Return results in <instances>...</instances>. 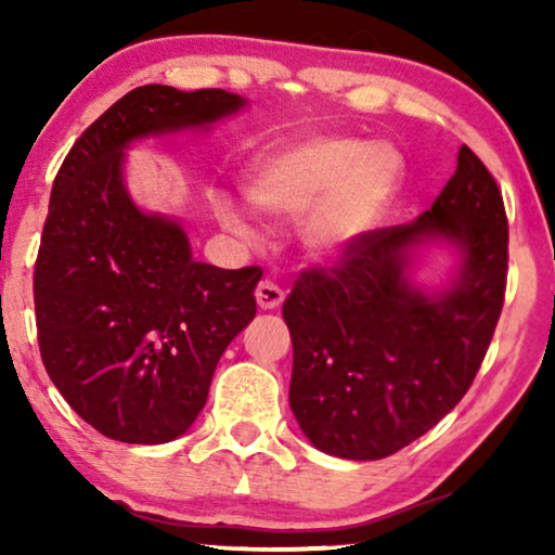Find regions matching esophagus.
<instances>
[{
	"label": "esophagus",
	"mask_w": 555,
	"mask_h": 555,
	"mask_svg": "<svg viewBox=\"0 0 555 555\" xmlns=\"http://www.w3.org/2000/svg\"><path fill=\"white\" fill-rule=\"evenodd\" d=\"M255 298H257V306H260L262 310H275V308L283 306L285 293L280 291L275 283H270V280H262V283L257 285Z\"/></svg>",
	"instance_id": "1"
}]
</instances>
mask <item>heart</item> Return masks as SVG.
Listing matches in <instances>:
<instances>
[{"mask_svg":"<svg viewBox=\"0 0 555 555\" xmlns=\"http://www.w3.org/2000/svg\"><path fill=\"white\" fill-rule=\"evenodd\" d=\"M401 173V156L389 143H363L353 135H310L257 158L247 179V199L272 219H298L302 240L315 255L351 247L389 202ZM219 217L234 230L242 219L230 204Z\"/></svg>","mask_w":555,"mask_h":555,"instance_id":"obj_1","label":"heart"}]
</instances>
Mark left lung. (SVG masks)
I'll list each match as a JSON object with an SVG mask.
<instances>
[{
  "label": "left lung",
  "mask_w": 555,
  "mask_h": 555,
  "mask_svg": "<svg viewBox=\"0 0 555 555\" xmlns=\"http://www.w3.org/2000/svg\"><path fill=\"white\" fill-rule=\"evenodd\" d=\"M457 241L459 285L435 301L408 285L405 249ZM507 285L500 186L473 149L431 209L363 232L331 268H308L283 302L293 340L291 409L318 450L382 460L412 444L473 386Z\"/></svg>",
  "instance_id": "8db88e82"
}]
</instances>
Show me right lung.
Wrapping results in <instances>:
<instances>
[{
	"label": "right lung",
	"mask_w": 555,
	"mask_h": 555,
	"mask_svg": "<svg viewBox=\"0 0 555 555\" xmlns=\"http://www.w3.org/2000/svg\"><path fill=\"white\" fill-rule=\"evenodd\" d=\"M242 103L219 88H133L82 131L52 184L35 260L37 344L67 404L118 442L162 444L192 427L219 356L257 313L262 278L257 264L196 262L177 222L135 209L124 149Z\"/></svg>",
	"instance_id": "right-lung-1"
}]
</instances>
